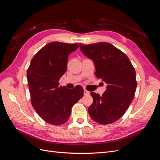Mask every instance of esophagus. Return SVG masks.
<instances>
[{
    "mask_svg": "<svg viewBox=\"0 0 160 160\" xmlns=\"http://www.w3.org/2000/svg\"><path fill=\"white\" fill-rule=\"evenodd\" d=\"M89 94H90V92L89 91L86 90V89H84V95H89Z\"/></svg>",
    "mask_w": 160,
    "mask_h": 160,
    "instance_id": "esophagus-1",
    "label": "esophagus"
}]
</instances>
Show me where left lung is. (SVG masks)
Segmentation results:
<instances>
[{"label": "left lung", "instance_id": "obj_1", "mask_svg": "<svg viewBox=\"0 0 160 160\" xmlns=\"http://www.w3.org/2000/svg\"><path fill=\"white\" fill-rule=\"evenodd\" d=\"M79 47L93 61L96 77L108 84L102 96L91 93L93 102L89 114L97 123H112L124 115L134 98L138 84L134 67L124 52L109 42L80 43Z\"/></svg>", "mask_w": 160, "mask_h": 160}]
</instances>
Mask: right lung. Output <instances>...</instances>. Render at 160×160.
<instances>
[{"label": "right lung", "mask_w": 160, "mask_h": 160, "mask_svg": "<svg viewBox=\"0 0 160 160\" xmlns=\"http://www.w3.org/2000/svg\"><path fill=\"white\" fill-rule=\"evenodd\" d=\"M79 45L51 42L37 52L27 71L31 104L45 122L59 125L68 121L71 109L83 95L78 86L69 89L59 86V79L67 71L70 53Z\"/></svg>", "instance_id": "1"}]
</instances>
